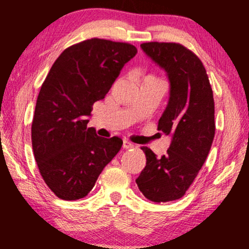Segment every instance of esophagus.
Returning a JSON list of instances; mask_svg holds the SVG:
<instances>
[{
	"instance_id": "obj_1",
	"label": "esophagus",
	"mask_w": 249,
	"mask_h": 249,
	"mask_svg": "<svg viewBox=\"0 0 249 249\" xmlns=\"http://www.w3.org/2000/svg\"><path fill=\"white\" fill-rule=\"evenodd\" d=\"M133 146L134 145L131 142H128L127 139H124V141H123V148H125V150H127V148H132Z\"/></svg>"
}]
</instances>
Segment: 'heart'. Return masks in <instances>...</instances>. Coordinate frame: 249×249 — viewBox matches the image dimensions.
Returning a JSON list of instances; mask_svg holds the SVG:
<instances>
[{
	"mask_svg": "<svg viewBox=\"0 0 249 249\" xmlns=\"http://www.w3.org/2000/svg\"><path fill=\"white\" fill-rule=\"evenodd\" d=\"M148 77H152V76H148Z\"/></svg>",
	"mask_w": 249,
	"mask_h": 249,
	"instance_id": "1",
	"label": "heart"
}]
</instances>
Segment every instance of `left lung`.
Wrapping results in <instances>:
<instances>
[{
    "instance_id": "8db88e82",
    "label": "left lung",
    "mask_w": 249,
    "mask_h": 249,
    "mask_svg": "<svg viewBox=\"0 0 249 249\" xmlns=\"http://www.w3.org/2000/svg\"><path fill=\"white\" fill-rule=\"evenodd\" d=\"M141 47L170 79V101L158 130L171 134L172 142L160 158L142 147L146 166L136 182L151 201H173L185 196L210 153L215 134L213 91L202 62L182 44L147 42Z\"/></svg>"
}]
</instances>
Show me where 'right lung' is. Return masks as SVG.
Here are the masks:
<instances>
[{
	"mask_svg": "<svg viewBox=\"0 0 249 249\" xmlns=\"http://www.w3.org/2000/svg\"><path fill=\"white\" fill-rule=\"evenodd\" d=\"M130 43L91 38L67 48L53 64L37 97L31 142L43 180L63 200L84 198L121 150L88 127L92 105L102 101L125 63L136 56Z\"/></svg>",
	"mask_w": 249,
	"mask_h": 249,
	"instance_id": "add662e5",
	"label": "right lung"
}]
</instances>
